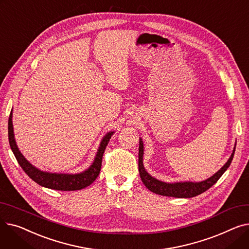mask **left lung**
<instances>
[{
    "instance_id": "8db88e82",
    "label": "left lung",
    "mask_w": 249,
    "mask_h": 249,
    "mask_svg": "<svg viewBox=\"0 0 249 249\" xmlns=\"http://www.w3.org/2000/svg\"><path fill=\"white\" fill-rule=\"evenodd\" d=\"M235 148L230 156L228 161L221 167L220 171H218L213 177L208 178L204 181L200 182H192V181H185V182H176V184H167V182L160 181L159 179H155L150 175H148L145 171L144 166H143L142 158H143V143L142 140H139V153H138V169L141 180L144 186L151 192L160 195L166 196V197H175V198H192L196 197L207 190L210 189L214 184H216L217 180L222 177L226 169L229 167L233 156H234Z\"/></svg>"
}]
</instances>
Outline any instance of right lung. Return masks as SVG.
<instances>
[{
    "label": "right lung",
    "mask_w": 249,
    "mask_h": 249,
    "mask_svg": "<svg viewBox=\"0 0 249 249\" xmlns=\"http://www.w3.org/2000/svg\"><path fill=\"white\" fill-rule=\"evenodd\" d=\"M114 132H109L106 136H105L101 142L99 150L97 152L96 159L89 169L85 171L82 174L77 175H64V174H50V173H44L39 171L36 167H34L30 162L26 160V159L21 154L19 151L15 138H14V132H13V124H12V113L9 117L8 122V135H9V143L11 149L14 153L15 158L22 167L23 171L28 175L30 178H32L38 185L42 187L57 190V191H77L82 190L84 188H87L89 186L91 182L98 178L101 166H102V160L103 154L106 149L108 142Z\"/></svg>",
    "instance_id": "1"
}]
</instances>
